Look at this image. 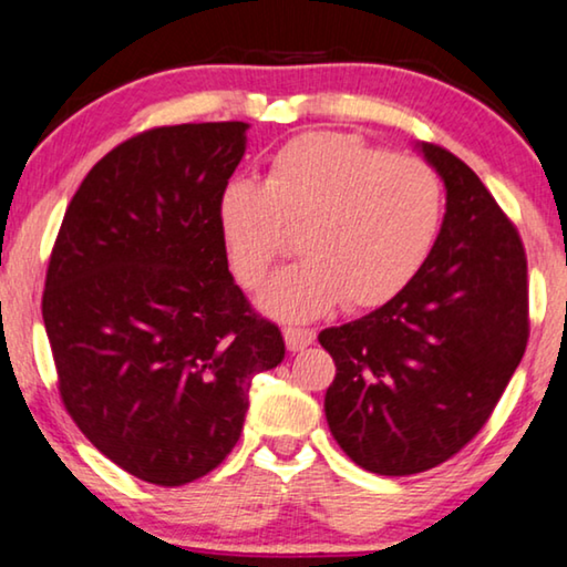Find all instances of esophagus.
Returning <instances> with one entry per match:
<instances>
[{
    "label": "esophagus",
    "instance_id": "34e87169",
    "mask_svg": "<svg viewBox=\"0 0 567 567\" xmlns=\"http://www.w3.org/2000/svg\"><path fill=\"white\" fill-rule=\"evenodd\" d=\"M282 333H285V343H287V349H290L292 353H295V351L308 349V346H312V341H316V331H310V328H295V326H287Z\"/></svg>",
    "mask_w": 567,
    "mask_h": 567
}]
</instances>
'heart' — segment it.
I'll return each instance as SVG.
<instances>
[{"instance_id":"1","label":"heart","mask_w":567,"mask_h":567,"mask_svg":"<svg viewBox=\"0 0 567 567\" xmlns=\"http://www.w3.org/2000/svg\"><path fill=\"white\" fill-rule=\"evenodd\" d=\"M216 216L244 287L265 282L287 231H300L306 259L277 272L259 298L267 316L300 323L341 300L364 310L402 292L441 234L443 185L422 159L353 134L310 132L275 152L261 185H226Z\"/></svg>"}]
</instances>
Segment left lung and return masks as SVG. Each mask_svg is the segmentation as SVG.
<instances>
[{
	"label": "left lung",
	"mask_w": 567,
	"mask_h": 567,
	"mask_svg": "<svg viewBox=\"0 0 567 567\" xmlns=\"http://www.w3.org/2000/svg\"><path fill=\"white\" fill-rule=\"evenodd\" d=\"M445 185L425 265L382 308L318 341L336 361L326 420L341 451L379 476L435 468L484 427L525 357L527 259L471 167L415 142Z\"/></svg>",
	"instance_id": "8db88e82"
}]
</instances>
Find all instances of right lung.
Segmentation results:
<instances>
[{
  "instance_id": "1",
  "label": "right lung",
  "mask_w": 567,
  "mask_h": 567,
  "mask_svg": "<svg viewBox=\"0 0 567 567\" xmlns=\"http://www.w3.org/2000/svg\"><path fill=\"white\" fill-rule=\"evenodd\" d=\"M247 130L177 124L122 142L83 177L50 255L42 320L65 410L147 484L214 471L239 441L251 379L285 359L218 231Z\"/></svg>"
}]
</instances>
